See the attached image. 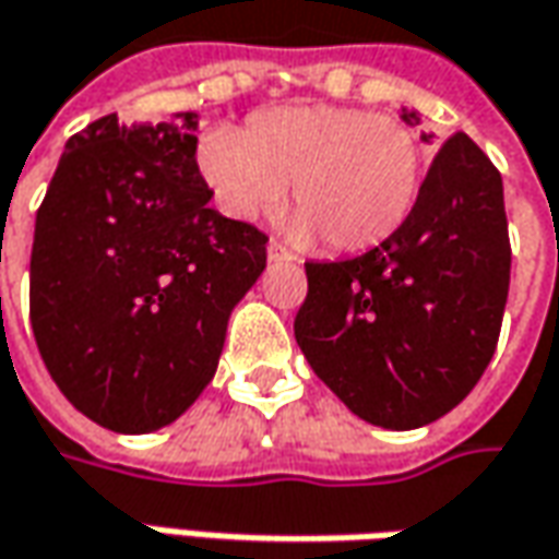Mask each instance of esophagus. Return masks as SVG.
<instances>
[{
  "label": "esophagus",
  "instance_id": "34e87169",
  "mask_svg": "<svg viewBox=\"0 0 559 559\" xmlns=\"http://www.w3.org/2000/svg\"><path fill=\"white\" fill-rule=\"evenodd\" d=\"M294 260V253L290 250H284L278 241H269V262H290Z\"/></svg>",
  "mask_w": 559,
  "mask_h": 559
}]
</instances>
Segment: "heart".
<instances>
[{
	"mask_svg": "<svg viewBox=\"0 0 559 559\" xmlns=\"http://www.w3.org/2000/svg\"><path fill=\"white\" fill-rule=\"evenodd\" d=\"M213 198L231 219H253L284 201L299 210L297 241L337 253L383 243L412 216L424 151L412 126L361 107L299 105L257 114L243 132L213 129L198 147Z\"/></svg>",
	"mask_w": 559,
	"mask_h": 559,
	"instance_id": "heart-1",
	"label": "heart"
}]
</instances>
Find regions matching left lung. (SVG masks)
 <instances>
[{
	"label": "left lung",
	"instance_id": "1",
	"mask_svg": "<svg viewBox=\"0 0 559 559\" xmlns=\"http://www.w3.org/2000/svg\"><path fill=\"white\" fill-rule=\"evenodd\" d=\"M402 120L420 123L414 110ZM306 278L294 334L349 412L386 430L449 414L501 334L510 287L501 173L454 132L395 235L353 260L306 262Z\"/></svg>",
	"mask_w": 559,
	"mask_h": 559
}]
</instances>
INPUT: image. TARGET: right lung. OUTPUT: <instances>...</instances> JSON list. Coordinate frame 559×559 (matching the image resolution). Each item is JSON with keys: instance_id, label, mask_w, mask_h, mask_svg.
I'll return each mask as SVG.
<instances>
[{"instance_id": "obj_1", "label": "right lung", "mask_w": 559, "mask_h": 559, "mask_svg": "<svg viewBox=\"0 0 559 559\" xmlns=\"http://www.w3.org/2000/svg\"><path fill=\"white\" fill-rule=\"evenodd\" d=\"M198 114L88 123L36 213L29 324L58 390L114 433H151L216 374L228 316L265 269L257 225L210 210Z\"/></svg>"}]
</instances>
